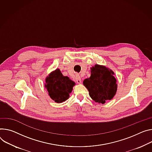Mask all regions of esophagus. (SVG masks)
Returning a JSON list of instances; mask_svg holds the SVG:
<instances>
[{
  "label": "esophagus",
  "instance_id": "1",
  "mask_svg": "<svg viewBox=\"0 0 152 152\" xmlns=\"http://www.w3.org/2000/svg\"><path fill=\"white\" fill-rule=\"evenodd\" d=\"M75 80H76V82H77V84H80V83H81V82H82L80 77L79 76H78L76 77V79H75Z\"/></svg>",
  "mask_w": 152,
  "mask_h": 152
}]
</instances>
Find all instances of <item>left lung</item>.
Listing matches in <instances>:
<instances>
[{
	"label": "left lung",
	"mask_w": 152,
	"mask_h": 152,
	"mask_svg": "<svg viewBox=\"0 0 152 152\" xmlns=\"http://www.w3.org/2000/svg\"><path fill=\"white\" fill-rule=\"evenodd\" d=\"M90 69V77L83 81V84L88 89L91 98L102 104L108 100H112L118 88L115 73L105 66L98 64Z\"/></svg>",
	"instance_id": "obj_1"
}]
</instances>
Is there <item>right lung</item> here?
I'll return each instance as SVG.
<instances>
[{
  "label": "right lung",
  "mask_w": 152,
  "mask_h": 152,
  "mask_svg": "<svg viewBox=\"0 0 152 152\" xmlns=\"http://www.w3.org/2000/svg\"><path fill=\"white\" fill-rule=\"evenodd\" d=\"M45 87L50 98L55 102L61 103L70 97L75 82L64 76L59 69L51 72L45 79Z\"/></svg>",
  "instance_id": "add662e5"
}]
</instances>
